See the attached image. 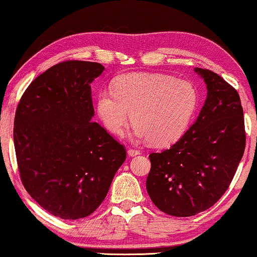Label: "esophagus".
Segmentation results:
<instances>
[{"mask_svg": "<svg viewBox=\"0 0 257 257\" xmlns=\"http://www.w3.org/2000/svg\"><path fill=\"white\" fill-rule=\"evenodd\" d=\"M127 154H128L130 157H136V156H138V154H140V151L130 149V150L127 151Z\"/></svg>", "mask_w": 257, "mask_h": 257, "instance_id": "1", "label": "esophagus"}]
</instances>
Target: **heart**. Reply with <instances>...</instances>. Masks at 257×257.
<instances>
[{
    "instance_id": "obj_1",
    "label": "heart",
    "mask_w": 257,
    "mask_h": 257,
    "mask_svg": "<svg viewBox=\"0 0 257 257\" xmlns=\"http://www.w3.org/2000/svg\"><path fill=\"white\" fill-rule=\"evenodd\" d=\"M112 87L97 94V112L106 128L122 135L132 115L133 136L158 146L184 136L199 104L198 90L191 82L164 73H125Z\"/></svg>"
}]
</instances>
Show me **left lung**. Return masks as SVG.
Segmentation results:
<instances>
[{"instance_id":"obj_1","label":"left lung","mask_w":257,"mask_h":257,"mask_svg":"<svg viewBox=\"0 0 257 257\" xmlns=\"http://www.w3.org/2000/svg\"><path fill=\"white\" fill-rule=\"evenodd\" d=\"M194 70L207 85L199 117L170 149L150 154L147 193L161 212L172 216H193L219 201L245 147L237 91L210 70Z\"/></svg>"}]
</instances>
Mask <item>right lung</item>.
Instances as JSON below:
<instances>
[{"label":"right lung","instance_id":"right-lung-1","mask_svg":"<svg viewBox=\"0 0 257 257\" xmlns=\"http://www.w3.org/2000/svg\"><path fill=\"white\" fill-rule=\"evenodd\" d=\"M99 63H58L21 98L14 144L21 180L41 207L64 220L89 216L106 196L125 147L92 121L91 85Z\"/></svg>","mask_w":257,"mask_h":257}]
</instances>
